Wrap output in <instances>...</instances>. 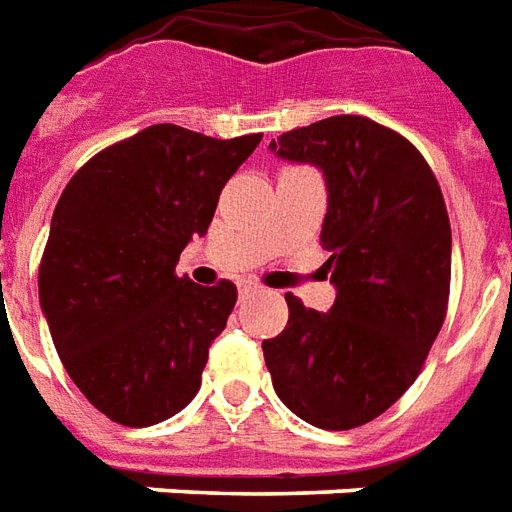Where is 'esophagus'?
<instances>
[{"mask_svg": "<svg viewBox=\"0 0 512 512\" xmlns=\"http://www.w3.org/2000/svg\"><path fill=\"white\" fill-rule=\"evenodd\" d=\"M237 289H240L242 297H248V294L261 292V289H264V286H261L259 281H253V278H242V281L237 283Z\"/></svg>", "mask_w": 512, "mask_h": 512, "instance_id": "obj_1", "label": "esophagus"}]
</instances>
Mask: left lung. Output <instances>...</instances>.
<instances>
[{
    "label": "left lung",
    "instance_id": "1",
    "mask_svg": "<svg viewBox=\"0 0 512 512\" xmlns=\"http://www.w3.org/2000/svg\"><path fill=\"white\" fill-rule=\"evenodd\" d=\"M283 160L327 182V313L286 294L289 322L261 343L272 387L305 423L349 431L412 387L450 297V218L434 171L412 141L368 117L338 114L272 141Z\"/></svg>",
    "mask_w": 512,
    "mask_h": 512
}]
</instances>
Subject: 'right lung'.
Here are the masks:
<instances>
[{"mask_svg":"<svg viewBox=\"0 0 512 512\" xmlns=\"http://www.w3.org/2000/svg\"><path fill=\"white\" fill-rule=\"evenodd\" d=\"M259 141L152 125L89 158L62 190L40 305L65 371L108 420L147 428L199 393L237 286H196L174 270Z\"/></svg>","mask_w":512,"mask_h":512,"instance_id":"obj_1","label":"right lung"}]
</instances>
